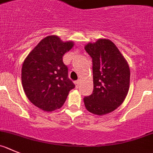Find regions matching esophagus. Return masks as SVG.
<instances>
[{"instance_id":"obj_1","label":"esophagus","mask_w":153,"mask_h":153,"mask_svg":"<svg viewBox=\"0 0 153 153\" xmlns=\"http://www.w3.org/2000/svg\"><path fill=\"white\" fill-rule=\"evenodd\" d=\"M74 83H75V88H78V86H79V85H80V82H79V81H75V82H74Z\"/></svg>"}]
</instances>
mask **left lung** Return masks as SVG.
<instances>
[{
  "instance_id": "obj_1",
  "label": "left lung",
  "mask_w": 153,
  "mask_h": 153,
  "mask_svg": "<svg viewBox=\"0 0 153 153\" xmlns=\"http://www.w3.org/2000/svg\"><path fill=\"white\" fill-rule=\"evenodd\" d=\"M85 49L93 62V93L84 97L86 109L102 116L124 101L130 88V70L116 45L107 39L88 42Z\"/></svg>"
}]
</instances>
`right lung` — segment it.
<instances>
[{"label":"right lung","mask_w":153,"mask_h":153,"mask_svg":"<svg viewBox=\"0 0 153 153\" xmlns=\"http://www.w3.org/2000/svg\"><path fill=\"white\" fill-rule=\"evenodd\" d=\"M74 46L58 36H48L34 47L23 63L22 85L27 98L41 110L51 112L59 109L75 88L68 77L62 57Z\"/></svg>","instance_id":"add662e5"}]
</instances>
